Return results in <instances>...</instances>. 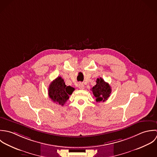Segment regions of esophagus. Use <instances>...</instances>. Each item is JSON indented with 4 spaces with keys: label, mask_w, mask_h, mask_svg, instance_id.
Returning a JSON list of instances; mask_svg holds the SVG:
<instances>
[{
    "label": "esophagus",
    "mask_w": 157,
    "mask_h": 157,
    "mask_svg": "<svg viewBox=\"0 0 157 157\" xmlns=\"http://www.w3.org/2000/svg\"><path fill=\"white\" fill-rule=\"evenodd\" d=\"M78 87H79V89H82H82H84V84L82 83H79L78 84Z\"/></svg>",
    "instance_id": "obj_1"
}]
</instances>
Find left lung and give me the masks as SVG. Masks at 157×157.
Returning a JSON list of instances; mask_svg holds the SVG:
<instances>
[{"instance_id": "left-lung-1", "label": "left lung", "mask_w": 157, "mask_h": 157, "mask_svg": "<svg viewBox=\"0 0 157 157\" xmlns=\"http://www.w3.org/2000/svg\"><path fill=\"white\" fill-rule=\"evenodd\" d=\"M96 84L91 89L93 94L96 98V102H104L107 100L112 92L110 85L104 81L101 78L96 79Z\"/></svg>"}]
</instances>
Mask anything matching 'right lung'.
Instances as JSON below:
<instances>
[{
  "label": "right lung",
  "mask_w": 157,
  "mask_h": 157,
  "mask_svg": "<svg viewBox=\"0 0 157 157\" xmlns=\"http://www.w3.org/2000/svg\"><path fill=\"white\" fill-rule=\"evenodd\" d=\"M74 90L73 87L67 86L63 78L59 76L53 80L49 86L48 95L53 102L63 105Z\"/></svg>",
  "instance_id": "1"
}]
</instances>
